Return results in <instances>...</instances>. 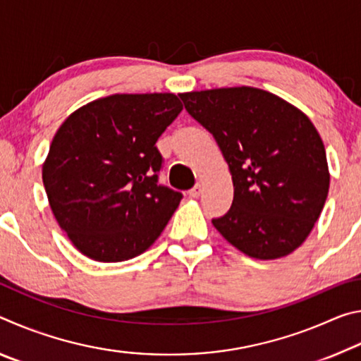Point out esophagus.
Segmentation results:
<instances>
[{"instance_id":"esophagus-1","label":"esophagus","mask_w":361,"mask_h":361,"mask_svg":"<svg viewBox=\"0 0 361 361\" xmlns=\"http://www.w3.org/2000/svg\"><path fill=\"white\" fill-rule=\"evenodd\" d=\"M200 192H202V186L200 185H195L192 189H189V195H191V197H199Z\"/></svg>"}]
</instances>
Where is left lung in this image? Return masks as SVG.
I'll use <instances>...</instances> for the list:
<instances>
[{"label": "left lung", "mask_w": 361, "mask_h": 361, "mask_svg": "<svg viewBox=\"0 0 361 361\" xmlns=\"http://www.w3.org/2000/svg\"><path fill=\"white\" fill-rule=\"evenodd\" d=\"M186 111L209 130L234 183L229 212L212 223L256 259H276L307 239L325 205L326 152L310 119L255 87L181 94Z\"/></svg>", "instance_id": "8db88e82"}]
</instances>
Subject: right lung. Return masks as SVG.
I'll return each mask as SVG.
<instances>
[{
	"mask_svg": "<svg viewBox=\"0 0 361 361\" xmlns=\"http://www.w3.org/2000/svg\"><path fill=\"white\" fill-rule=\"evenodd\" d=\"M181 109L173 94H116L60 126L42 183L59 226L87 258H135L172 218L183 194L157 183L156 142Z\"/></svg>",
	"mask_w": 361,
	"mask_h": 361,
	"instance_id": "add662e5",
	"label": "right lung"
}]
</instances>
